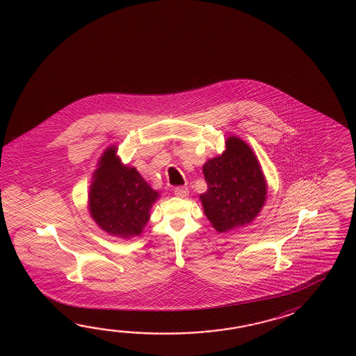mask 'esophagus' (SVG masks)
Returning <instances> with one entry per match:
<instances>
[{
	"label": "esophagus",
	"mask_w": 356,
	"mask_h": 356,
	"mask_svg": "<svg viewBox=\"0 0 356 356\" xmlns=\"http://www.w3.org/2000/svg\"><path fill=\"white\" fill-rule=\"evenodd\" d=\"M174 194L177 197H186V196L189 195V190H188V188L179 186V188H175Z\"/></svg>",
	"instance_id": "1"
}]
</instances>
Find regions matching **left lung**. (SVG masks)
Instances as JSON below:
<instances>
[{
	"label": "left lung",
	"instance_id": "1",
	"mask_svg": "<svg viewBox=\"0 0 356 356\" xmlns=\"http://www.w3.org/2000/svg\"><path fill=\"white\" fill-rule=\"evenodd\" d=\"M203 174L208 189L199 199L216 231L240 228L259 216L266 202L268 184L245 140L228 137L223 153L204 163Z\"/></svg>",
	"mask_w": 356,
	"mask_h": 356
}]
</instances>
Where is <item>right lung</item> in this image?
I'll list each match as a JSON object with an SVG mask.
<instances>
[{
	"label": "right lung",
	"mask_w": 356,
	"mask_h": 356,
	"mask_svg": "<svg viewBox=\"0 0 356 356\" xmlns=\"http://www.w3.org/2000/svg\"><path fill=\"white\" fill-rule=\"evenodd\" d=\"M116 152L118 147L109 145L99 159L88 208L104 232L129 240L143 232L160 193L148 185L136 167L124 165Z\"/></svg>",
	"instance_id": "add662e5"
}]
</instances>
